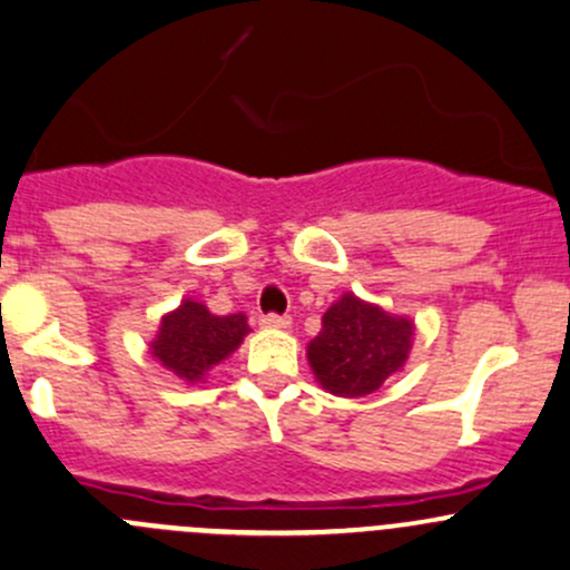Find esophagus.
Masks as SVG:
<instances>
[{"instance_id": "esophagus-1", "label": "esophagus", "mask_w": 570, "mask_h": 570, "mask_svg": "<svg viewBox=\"0 0 570 570\" xmlns=\"http://www.w3.org/2000/svg\"><path fill=\"white\" fill-rule=\"evenodd\" d=\"M289 325H292L289 316H278V314L262 316V327H269V331H281V327H289Z\"/></svg>"}]
</instances>
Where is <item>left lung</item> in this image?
Masks as SVG:
<instances>
[{
    "mask_svg": "<svg viewBox=\"0 0 570 570\" xmlns=\"http://www.w3.org/2000/svg\"><path fill=\"white\" fill-rule=\"evenodd\" d=\"M412 338L410 316L344 292L322 316V331L305 346V357L322 391L363 399L404 368Z\"/></svg>",
    "mask_w": 570,
    "mask_h": 570,
    "instance_id": "left-lung-1",
    "label": "left lung"
}]
</instances>
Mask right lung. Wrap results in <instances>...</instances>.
Instances as JSON below:
<instances>
[{
	"instance_id": "right-lung-1",
	"label": "right lung",
	"mask_w": 570,
	"mask_h": 570,
	"mask_svg": "<svg viewBox=\"0 0 570 570\" xmlns=\"http://www.w3.org/2000/svg\"><path fill=\"white\" fill-rule=\"evenodd\" d=\"M248 333L245 314L218 316L205 303L183 297L175 311L160 316L158 333L149 341V355L183 385H199L207 382L209 368L239 350Z\"/></svg>"
}]
</instances>
